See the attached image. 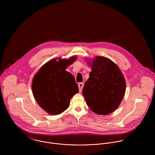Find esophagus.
Here are the masks:
<instances>
[{"instance_id": "34e87169", "label": "esophagus", "mask_w": 155, "mask_h": 155, "mask_svg": "<svg viewBox=\"0 0 155 155\" xmlns=\"http://www.w3.org/2000/svg\"><path fill=\"white\" fill-rule=\"evenodd\" d=\"M84 86V84L83 82H81V83L79 84L78 87H79V92H82V89L83 88Z\"/></svg>"}]
</instances>
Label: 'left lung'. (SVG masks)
I'll list each match as a JSON object with an SVG mask.
<instances>
[{"label":"left lung","mask_w":155,"mask_h":155,"mask_svg":"<svg viewBox=\"0 0 155 155\" xmlns=\"http://www.w3.org/2000/svg\"><path fill=\"white\" fill-rule=\"evenodd\" d=\"M88 64L92 70L82 89L86 103L97 114L111 113L124 98L126 91L125 78L119 67L108 58L97 56Z\"/></svg>","instance_id":"1"}]
</instances>
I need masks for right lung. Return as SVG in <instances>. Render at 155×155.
Instances as JSON below:
<instances>
[{"label":"right lung","mask_w":155,"mask_h":155,"mask_svg":"<svg viewBox=\"0 0 155 155\" xmlns=\"http://www.w3.org/2000/svg\"><path fill=\"white\" fill-rule=\"evenodd\" d=\"M76 55L68 59L54 58L41 67L33 77L31 89L40 107L49 114H60L68 109L70 100L79 92L74 77L67 67L76 60Z\"/></svg>","instance_id":"right-lung-1"}]
</instances>
